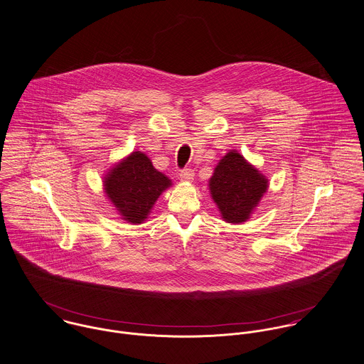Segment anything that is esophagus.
<instances>
[{"label":"esophagus","instance_id":"obj_1","mask_svg":"<svg viewBox=\"0 0 364 364\" xmlns=\"http://www.w3.org/2000/svg\"><path fill=\"white\" fill-rule=\"evenodd\" d=\"M180 180L181 181H186V183H190L194 180V170L191 168H184L180 171Z\"/></svg>","mask_w":364,"mask_h":364}]
</instances>
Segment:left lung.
<instances>
[{
    "label": "left lung",
    "instance_id": "left-lung-1",
    "mask_svg": "<svg viewBox=\"0 0 364 364\" xmlns=\"http://www.w3.org/2000/svg\"><path fill=\"white\" fill-rule=\"evenodd\" d=\"M210 197L228 223H242L268 190V178L236 151L226 154L209 180Z\"/></svg>",
    "mask_w": 364,
    "mask_h": 364
}]
</instances>
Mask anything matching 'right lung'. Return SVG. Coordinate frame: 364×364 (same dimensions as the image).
<instances>
[{
	"label": "right lung",
	"instance_id": "obj_1",
	"mask_svg": "<svg viewBox=\"0 0 364 364\" xmlns=\"http://www.w3.org/2000/svg\"><path fill=\"white\" fill-rule=\"evenodd\" d=\"M170 186L171 180L139 151L124 158L103 178L107 198L120 212L122 219L134 225L144 223L156 200Z\"/></svg>",
	"mask_w": 364,
	"mask_h": 364
}]
</instances>
